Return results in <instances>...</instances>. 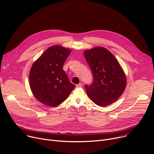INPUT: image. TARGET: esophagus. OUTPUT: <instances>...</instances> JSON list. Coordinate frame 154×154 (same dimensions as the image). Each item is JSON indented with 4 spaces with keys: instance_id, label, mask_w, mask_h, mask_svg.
<instances>
[{
    "instance_id": "esophagus-1",
    "label": "esophagus",
    "mask_w": 154,
    "mask_h": 154,
    "mask_svg": "<svg viewBox=\"0 0 154 154\" xmlns=\"http://www.w3.org/2000/svg\"><path fill=\"white\" fill-rule=\"evenodd\" d=\"M82 86H83L82 83H79V84L76 85V88H81L82 87Z\"/></svg>"
}]
</instances>
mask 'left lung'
Returning <instances> with one entry per match:
<instances>
[{
  "mask_svg": "<svg viewBox=\"0 0 154 154\" xmlns=\"http://www.w3.org/2000/svg\"><path fill=\"white\" fill-rule=\"evenodd\" d=\"M93 75V82L85 85L90 99L105 107L116 102L127 87V77L117 60L107 49L96 47L83 51Z\"/></svg>",
  "mask_w": 154,
  "mask_h": 154,
  "instance_id": "obj_1",
  "label": "left lung"
}]
</instances>
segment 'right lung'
<instances>
[{"label": "right lung", "instance_id": "right-lung-1", "mask_svg": "<svg viewBox=\"0 0 154 154\" xmlns=\"http://www.w3.org/2000/svg\"><path fill=\"white\" fill-rule=\"evenodd\" d=\"M71 51L59 45H53L33 63L29 72V85L34 96L40 103L57 107L75 87L63 69Z\"/></svg>", "mask_w": 154, "mask_h": 154}]
</instances>
